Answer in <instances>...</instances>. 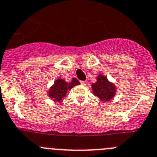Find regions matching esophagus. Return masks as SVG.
<instances>
[{
    "instance_id": "34e87169",
    "label": "esophagus",
    "mask_w": 157,
    "mask_h": 157,
    "mask_svg": "<svg viewBox=\"0 0 157 157\" xmlns=\"http://www.w3.org/2000/svg\"><path fill=\"white\" fill-rule=\"evenodd\" d=\"M81 84L82 86H86V85L88 84V82L87 81H81Z\"/></svg>"
}]
</instances>
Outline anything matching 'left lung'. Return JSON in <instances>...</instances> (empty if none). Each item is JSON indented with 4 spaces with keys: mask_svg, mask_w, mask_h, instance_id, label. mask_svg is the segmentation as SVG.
<instances>
[{
    "mask_svg": "<svg viewBox=\"0 0 157 157\" xmlns=\"http://www.w3.org/2000/svg\"><path fill=\"white\" fill-rule=\"evenodd\" d=\"M117 87L107 79V76L100 74L96 77V82L92 84V93L99 97L100 101L107 102L111 100L116 95Z\"/></svg>",
    "mask_w": 157,
    "mask_h": 157,
    "instance_id": "obj_1",
    "label": "left lung"
}]
</instances>
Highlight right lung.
I'll use <instances>...</instances> for the list:
<instances>
[{
  "mask_svg": "<svg viewBox=\"0 0 157 157\" xmlns=\"http://www.w3.org/2000/svg\"><path fill=\"white\" fill-rule=\"evenodd\" d=\"M79 84L80 82L75 78H73L70 82H67L63 78H59L54 81V84L50 87L47 92V96L56 103H61L63 100L65 98L67 91Z\"/></svg>",
  "mask_w": 157,
  "mask_h": 157,
  "instance_id": "right-lung-1",
  "label": "right lung"
}]
</instances>
